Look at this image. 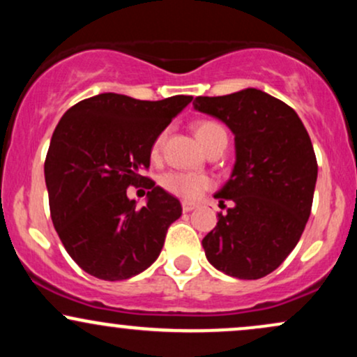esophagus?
Listing matches in <instances>:
<instances>
[{"mask_svg": "<svg viewBox=\"0 0 357 357\" xmlns=\"http://www.w3.org/2000/svg\"><path fill=\"white\" fill-rule=\"evenodd\" d=\"M181 206H183V211H184V213H190V211L195 210V208L198 206V204H196V203H191V202H183Z\"/></svg>", "mask_w": 357, "mask_h": 357, "instance_id": "obj_1", "label": "esophagus"}]
</instances>
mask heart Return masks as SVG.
I'll return each instance as SVG.
<instances>
[{"label": "heart", "instance_id": "b5f03b06", "mask_svg": "<svg viewBox=\"0 0 357 357\" xmlns=\"http://www.w3.org/2000/svg\"><path fill=\"white\" fill-rule=\"evenodd\" d=\"M225 132V129L220 124L211 121H202L195 126V134L203 147H206L218 134ZM162 136L155 139L153 146V153L155 154L161 147ZM161 184L166 191L173 192L174 196H179L183 199H195L204 190L211 186V179L206 174L202 173H188V171H167L162 174Z\"/></svg>", "mask_w": 357, "mask_h": 357}]
</instances>
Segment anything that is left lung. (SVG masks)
<instances>
[{
    "label": "left lung",
    "mask_w": 357,
    "mask_h": 357,
    "mask_svg": "<svg viewBox=\"0 0 357 357\" xmlns=\"http://www.w3.org/2000/svg\"><path fill=\"white\" fill-rule=\"evenodd\" d=\"M195 110L228 126L235 166L215 198L233 203L203 238L208 261L220 272L257 280L296 248L309 220L317 161L292 107L258 89L196 97Z\"/></svg>",
    "instance_id": "left-lung-1"
}]
</instances>
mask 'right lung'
Returning a JSON list of instances; mask_svg holds the SVG:
<instances>
[{"label":"right lung","instance_id":"right-lung-1","mask_svg":"<svg viewBox=\"0 0 357 357\" xmlns=\"http://www.w3.org/2000/svg\"><path fill=\"white\" fill-rule=\"evenodd\" d=\"M191 100L174 96L151 102L105 92L68 109L53 130L45 161L53 227L90 275L126 280L161 253L183 208L139 171L149 167L155 139ZM141 182L150 191L137 208L125 190Z\"/></svg>","mask_w":357,"mask_h":357}]
</instances>
